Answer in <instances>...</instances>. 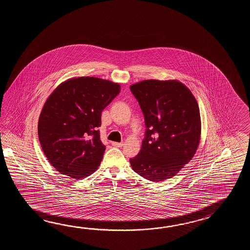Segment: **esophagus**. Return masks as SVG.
<instances>
[{"mask_svg":"<svg viewBox=\"0 0 250 250\" xmlns=\"http://www.w3.org/2000/svg\"><path fill=\"white\" fill-rule=\"evenodd\" d=\"M112 146H116V147H122L123 146V143H117V142H112Z\"/></svg>","mask_w":250,"mask_h":250,"instance_id":"1","label":"esophagus"}]
</instances>
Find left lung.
I'll return each mask as SVG.
<instances>
[{
  "label": "left lung",
  "mask_w": 250,
  "mask_h": 250,
  "mask_svg": "<svg viewBox=\"0 0 250 250\" xmlns=\"http://www.w3.org/2000/svg\"><path fill=\"white\" fill-rule=\"evenodd\" d=\"M130 90L146 127L140 152L129 160L131 167L148 181L170 179L192 159L200 142L197 100L178 80H143Z\"/></svg>",
  "instance_id": "left-lung-1"
}]
</instances>
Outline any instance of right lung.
Here are the masks:
<instances>
[{
    "label": "right lung",
    "mask_w": 250,
    "mask_h": 250,
    "mask_svg": "<svg viewBox=\"0 0 250 250\" xmlns=\"http://www.w3.org/2000/svg\"><path fill=\"white\" fill-rule=\"evenodd\" d=\"M121 85L110 80L80 77L54 89L42 107L38 138L49 163L61 174L80 180L99 167L105 146L100 140L103 110Z\"/></svg>",
    "instance_id": "1"
}]
</instances>
